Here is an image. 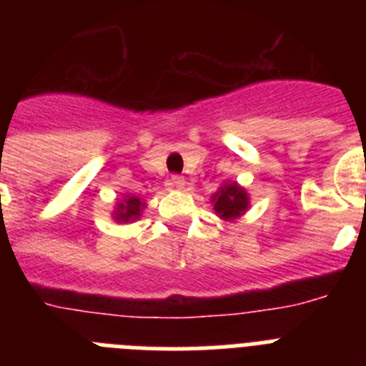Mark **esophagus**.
<instances>
[{
	"instance_id": "1",
	"label": "esophagus",
	"mask_w": 366,
	"mask_h": 366,
	"mask_svg": "<svg viewBox=\"0 0 366 366\" xmlns=\"http://www.w3.org/2000/svg\"><path fill=\"white\" fill-rule=\"evenodd\" d=\"M172 187L174 189H185L187 187V181L185 177H181V176H172Z\"/></svg>"
}]
</instances>
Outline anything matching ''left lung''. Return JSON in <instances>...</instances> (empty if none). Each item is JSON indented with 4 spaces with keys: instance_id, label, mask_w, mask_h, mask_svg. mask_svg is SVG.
<instances>
[{
    "instance_id": "8db88e82",
    "label": "left lung",
    "mask_w": 366,
    "mask_h": 366,
    "mask_svg": "<svg viewBox=\"0 0 366 366\" xmlns=\"http://www.w3.org/2000/svg\"><path fill=\"white\" fill-rule=\"evenodd\" d=\"M214 205V212L223 222H232L240 218L249 209V194L242 185L236 181H225L211 198Z\"/></svg>"
}]
</instances>
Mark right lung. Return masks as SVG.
Segmentation results:
<instances>
[{
  "label": "right lung",
  "mask_w": 366,
  "mask_h": 366,
  "mask_svg": "<svg viewBox=\"0 0 366 366\" xmlns=\"http://www.w3.org/2000/svg\"><path fill=\"white\" fill-rule=\"evenodd\" d=\"M147 202L135 196V194H124L122 199H119L115 209L112 212V218L117 223H132L141 218Z\"/></svg>",
  "instance_id": "add662e5"
}]
</instances>
